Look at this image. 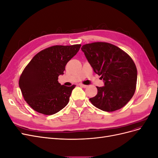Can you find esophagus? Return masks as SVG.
<instances>
[{"mask_svg":"<svg viewBox=\"0 0 158 158\" xmlns=\"http://www.w3.org/2000/svg\"><path fill=\"white\" fill-rule=\"evenodd\" d=\"M79 85H80V86H81V87L84 88H87V87H88V85H84V84H79Z\"/></svg>","mask_w":158,"mask_h":158,"instance_id":"obj_1","label":"esophagus"}]
</instances>
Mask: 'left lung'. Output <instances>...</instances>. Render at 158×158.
<instances>
[{
    "label": "left lung",
    "instance_id": "8db88e82",
    "mask_svg": "<svg viewBox=\"0 0 158 158\" xmlns=\"http://www.w3.org/2000/svg\"><path fill=\"white\" fill-rule=\"evenodd\" d=\"M82 51L94 72L101 76L105 86L89 99L95 107L112 112L123 107L135 94L137 69L131 57L119 47L106 42H94L82 46Z\"/></svg>",
    "mask_w": 158,
    "mask_h": 158
}]
</instances>
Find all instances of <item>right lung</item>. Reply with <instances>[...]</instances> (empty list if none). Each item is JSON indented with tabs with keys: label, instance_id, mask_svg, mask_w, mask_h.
<instances>
[{
	"label": "right lung",
	"instance_id": "1",
	"mask_svg": "<svg viewBox=\"0 0 158 158\" xmlns=\"http://www.w3.org/2000/svg\"><path fill=\"white\" fill-rule=\"evenodd\" d=\"M80 44L54 45L38 52L23 69L19 80L23 97L35 111L46 115L56 113L69 102L76 85L58 82L65 66L77 53Z\"/></svg>",
	"mask_w": 158,
	"mask_h": 158
}]
</instances>
